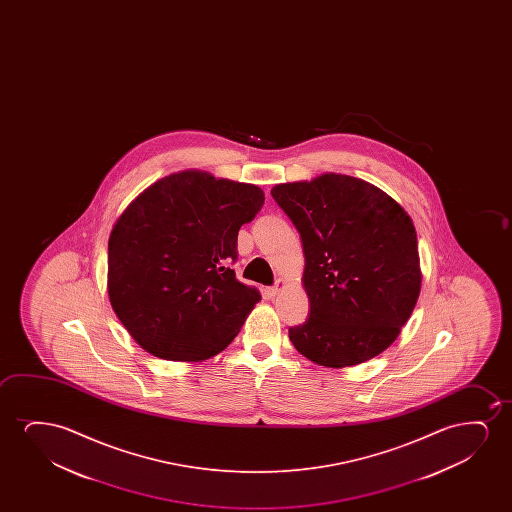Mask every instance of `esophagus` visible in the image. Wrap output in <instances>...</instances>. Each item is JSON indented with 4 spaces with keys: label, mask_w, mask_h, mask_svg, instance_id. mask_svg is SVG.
<instances>
[{
    "label": "esophagus",
    "mask_w": 512,
    "mask_h": 512,
    "mask_svg": "<svg viewBox=\"0 0 512 512\" xmlns=\"http://www.w3.org/2000/svg\"><path fill=\"white\" fill-rule=\"evenodd\" d=\"M283 288H285V280H278L276 283H274V287L269 288L267 292H269L271 297H276V295L280 294Z\"/></svg>",
    "instance_id": "1"
}]
</instances>
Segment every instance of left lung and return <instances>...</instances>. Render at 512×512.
<instances>
[{
    "label": "left lung",
    "instance_id": "left-lung-1",
    "mask_svg": "<svg viewBox=\"0 0 512 512\" xmlns=\"http://www.w3.org/2000/svg\"><path fill=\"white\" fill-rule=\"evenodd\" d=\"M271 196L299 231L311 311L290 327L295 350L332 369L364 364L397 339L421 288L413 220L360 178L323 173Z\"/></svg>",
    "mask_w": 512,
    "mask_h": 512
}]
</instances>
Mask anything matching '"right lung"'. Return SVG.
Wrapping results in <instances>:
<instances>
[{
    "label": "right lung",
    "mask_w": 512,
    "mask_h": 512,
    "mask_svg": "<svg viewBox=\"0 0 512 512\" xmlns=\"http://www.w3.org/2000/svg\"><path fill=\"white\" fill-rule=\"evenodd\" d=\"M262 204L257 185L185 169L122 211L108 239V297L143 350L203 362L238 336L260 292L225 266Z\"/></svg>",
    "instance_id": "1"
}]
</instances>
